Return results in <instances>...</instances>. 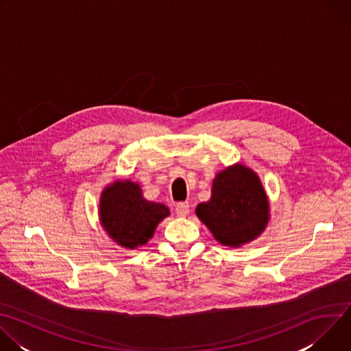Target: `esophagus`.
<instances>
[{
	"label": "esophagus",
	"instance_id": "34e87169",
	"mask_svg": "<svg viewBox=\"0 0 351 351\" xmlns=\"http://www.w3.org/2000/svg\"><path fill=\"white\" fill-rule=\"evenodd\" d=\"M189 213H190V206H189V203H178V206H176V214L179 215V217H186V215H189Z\"/></svg>",
	"mask_w": 351,
	"mask_h": 351
}]
</instances>
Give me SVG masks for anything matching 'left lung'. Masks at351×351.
<instances>
[{
	"mask_svg": "<svg viewBox=\"0 0 351 351\" xmlns=\"http://www.w3.org/2000/svg\"><path fill=\"white\" fill-rule=\"evenodd\" d=\"M195 214L219 243L239 247L264 230L268 198L252 169L234 165L215 176L211 199L198 204Z\"/></svg>",
	"mask_w": 351,
	"mask_h": 351,
	"instance_id": "left-lung-1",
	"label": "left lung"
}]
</instances>
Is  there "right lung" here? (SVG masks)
Here are the masks:
<instances>
[{
	"label": "right lung",
	"mask_w": 351,
	"mask_h": 351,
	"mask_svg": "<svg viewBox=\"0 0 351 351\" xmlns=\"http://www.w3.org/2000/svg\"><path fill=\"white\" fill-rule=\"evenodd\" d=\"M169 215L168 207L147 202L137 183L115 182L103 191L99 219L121 245L134 248L153 237L156 226Z\"/></svg>",
	"instance_id": "1"
}]
</instances>
